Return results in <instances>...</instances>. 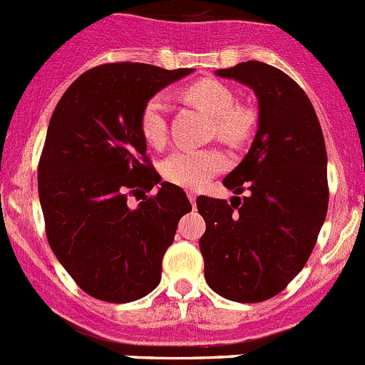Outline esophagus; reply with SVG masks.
I'll return each instance as SVG.
<instances>
[{
	"label": "esophagus",
	"mask_w": 365,
	"mask_h": 365,
	"mask_svg": "<svg viewBox=\"0 0 365 365\" xmlns=\"http://www.w3.org/2000/svg\"><path fill=\"white\" fill-rule=\"evenodd\" d=\"M188 199H190V202H192L193 208H195V205H197V193L190 192V193H188Z\"/></svg>",
	"instance_id": "obj_1"
}]
</instances>
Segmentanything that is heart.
Segmentation results:
<instances>
[{"label": "heart", "instance_id": "heart-1", "mask_svg": "<svg viewBox=\"0 0 365 365\" xmlns=\"http://www.w3.org/2000/svg\"><path fill=\"white\" fill-rule=\"evenodd\" d=\"M186 100L214 117L215 135L227 144L237 146L250 138L256 115L250 108L235 106L230 87L217 80H199L185 89ZM138 130L150 146H164L168 138L166 106L160 96L146 100L138 115ZM227 168V157L217 148L179 150L160 164V173L168 182L182 188L197 190Z\"/></svg>", "mask_w": 365, "mask_h": 365}]
</instances>
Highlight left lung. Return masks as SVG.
I'll use <instances>...</instances> for the list:
<instances>
[{
	"label": "left lung",
	"instance_id": "1",
	"mask_svg": "<svg viewBox=\"0 0 365 365\" xmlns=\"http://www.w3.org/2000/svg\"><path fill=\"white\" fill-rule=\"evenodd\" d=\"M256 93L254 143L222 185L225 199H197L206 222L199 240L205 278L214 292L240 303L279 294L305 267L327 215V151L311 100L283 71L241 62L215 71ZM247 187L249 195H237Z\"/></svg>",
	"mask_w": 365,
	"mask_h": 365
}]
</instances>
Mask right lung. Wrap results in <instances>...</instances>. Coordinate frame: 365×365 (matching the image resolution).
<instances>
[{
	"label": "right lung",
	"mask_w": 365,
	"mask_h": 365,
	"mask_svg": "<svg viewBox=\"0 0 365 365\" xmlns=\"http://www.w3.org/2000/svg\"><path fill=\"white\" fill-rule=\"evenodd\" d=\"M193 69L106 63L74 80L51 117L38 193L54 256L76 285L102 302L128 303L160 282L177 222L192 210L146 157L144 102ZM160 188L137 209L130 192Z\"/></svg>",
	"instance_id": "obj_1"
}]
</instances>
